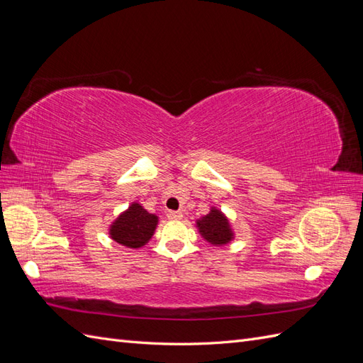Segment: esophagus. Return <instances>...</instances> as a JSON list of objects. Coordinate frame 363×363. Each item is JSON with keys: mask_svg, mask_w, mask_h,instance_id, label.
<instances>
[{"mask_svg": "<svg viewBox=\"0 0 363 363\" xmlns=\"http://www.w3.org/2000/svg\"><path fill=\"white\" fill-rule=\"evenodd\" d=\"M167 216H168V219H171V221H177V219L183 218V213L179 211H168Z\"/></svg>", "mask_w": 363, "mask_h": 363, "instance_id": "34e87169", "label": "esophagus"}]
</instances>
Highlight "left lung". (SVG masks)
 Listing matches in <instances>:
<instances>
[{"label": "left lung", "mask_w": 363, "mask_h": 363, "mask_svg": "<svg viewBox=\"0 0 363 363\" xmlns=\"http://www.w3.org/2000/svg\"><path fill=\"white\" fill-rule=\"evenodd\" d=\"M196 228L208 244L218 247L228 244L235 238L227 216L216 207H212L207 215L196 219Z\"/></svg>", "instance_id": "obj_1"}]
</instances>
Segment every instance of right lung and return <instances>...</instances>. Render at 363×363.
Here are the masks:
<instances>
[{"mask_svg": "<svg viewBox=\"0 0 363 363\" xmlns=\"http://www.w3.org/2000/svg\"><path fill=\"white\" fill-rule=\"evenodd\" d=\"M157 223L159 218L155 213H148L139 203H131L111 224L108 235L127 248H140L155 235Z\"/></svg>", "mask_w": 363, "mask_h": 363, "instance_id": "1", "label": "right lung"}]
</instances>
